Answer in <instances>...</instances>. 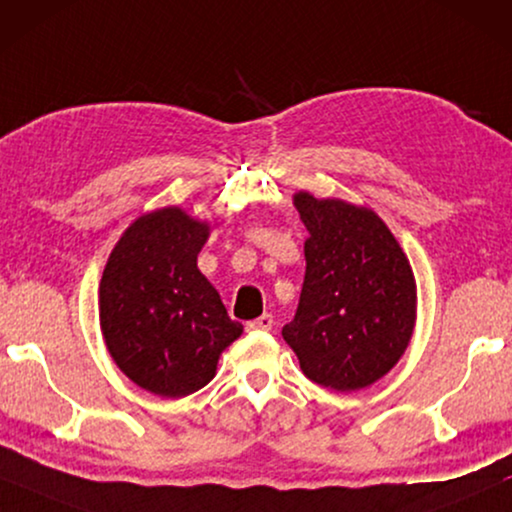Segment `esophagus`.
<instances>
[{
  "label": "esophagus",
  "mask_w": 512,
  "mask_h": 512,
  "mask_svg": "<svg viewBox=\"0 0 512 512\" xmlns=\"http://www.w3.org/2000/svg\"><path fill=\"white\" fill-rule=\"evenodd\" d=\"M250 331H269L273 327V315L271 313H264L259 315L257 320H250L246 325Z\"/></svg>",
  "instance_id": "1"
}]
</instances>
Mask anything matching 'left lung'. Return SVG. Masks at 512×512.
I'll use <instances>...</instances> for the list:
<instances>
[{
	"instance_id": "8db88e82",
	"label": "left lung",
	"mask_w": 512,
	"mask_h": 512,
	"mask_svg": "<svg viewBox=\"0 0 512 512\" xmlns=\"http://www.w3.org/2000/svg\"><path fill=\"white\" fill-rule=\"evenodd\" d=\"M308 229L306 276L285 343L313 383L355 392L390 373L417 318V285L399 241L376 211L294 194Z\"/></svg>"
}]
</instances>
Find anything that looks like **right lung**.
Returning a JSON list of instances; mask_svg holds the SVG:
<instances>
[{
	"instance_id": "add662e5",
	"label": "right lung",
	"mask_w": 512,
	"mask_h": 512,
	"mask_svg": "<svg viewBox=\"0 0 512 512\" xmlns=\"http://www.w3.org/2000/svg\"><path fill=\"white\" fill-rule=\"evenodd\" d=\"M211 225L178 206L136 218L99 283V327L118 369L141 390L181 399L208 385L243 334L199 271Z\"/></svg>"
}]
</instances>
